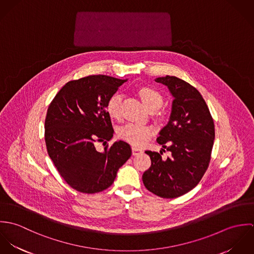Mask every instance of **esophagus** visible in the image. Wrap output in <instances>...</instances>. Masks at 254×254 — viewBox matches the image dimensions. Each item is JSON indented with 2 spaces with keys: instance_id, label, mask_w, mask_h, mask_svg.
<instances>
[{
  "instance_id": "34e87169",
  "label": "esophagus",
  "mask_w": 254,
  "mask_h": 254,
  "mask_svg": "<svg viewBox=\"0 0 254 254\" xmlns=\"http://www.w3.org/2000/svg\"><path fill=\"white\" fill-rule=\"evenodd\" d=\"M141 152H143L142 149H140V148H138V147H135V146L132 147V154H133V155H138V154L141 153Z\"/></svg>"
}]
</instances>
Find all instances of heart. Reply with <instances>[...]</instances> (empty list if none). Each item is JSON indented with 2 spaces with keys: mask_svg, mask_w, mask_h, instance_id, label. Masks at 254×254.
Masks as SVG:
<instances>
[{
  "mask_svg": "<svg viewBox=\"0 0 254 254\" xmlns=\"http://www.w3.org/2000/svg\"><path fill=\"white\" fill-rule=\"evenodd\" d=\"M136 95L140 98L145 108L150 112L157 111L161 109L164 103V99L162 95L149 86H139L136 89ZM121 105H122V97L121 95H113L107 104V113L111 119H119L121 116ZM154 120L156 122H161L163 120V116L160 113H156L154 115ZM153 130L148 126H139L135 124H127L117 131V136L122 141L134 145V146H142L152 137Z\"/></svg>",
  "mask_w": 254,
  "mask_h": 254,
  "instance_id": "obj_1",
  "label": "heart"
}]
</instances>
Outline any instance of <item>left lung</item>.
<instances>
[{
    "instance_id": "obj_1",
    "label": "left lung",
    "mask_w": 254,
    "mask_h": 254,
    "mask_svg": "<svg viewBox=\"0 0 254 254\" xmlns=\"http://www.w3.org/2000/svg\"><path fill=\"white\" fill-rule=\"evenodd\" d=\"M174 100L168 124L160 131L157 143L171 152L167 159L162 151L146 150L150 167L143 183L152 193L163 198L181 196L192 190L208 168L215 138L214 121L200 93L175 76L158 77Z\"/></svg>"
}]
</instances>
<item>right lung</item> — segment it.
<instances>
[{"mask_svg": "<svg viewBox=\"0 0 254 254\" xmlns=\"http://www.w3.org/2000/svg\"><path fill=\"white\" fill-rule=\"evenodd\" d=\"M127 80L91 75L67 82L49 106L45 119V142L49 156L63 179L84 193L109 188L118 169L130 158L123 141L106 145L113 136L107 104Z\"/></svg>", "mask_w": 254, "mask_h": 254, "instance_id": "obj_1", "label": "right lung"}]
</instances>
